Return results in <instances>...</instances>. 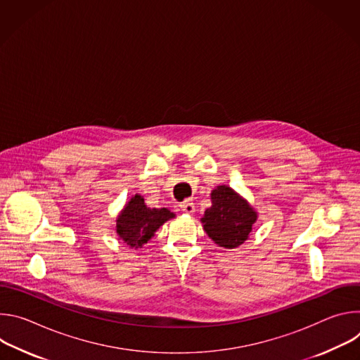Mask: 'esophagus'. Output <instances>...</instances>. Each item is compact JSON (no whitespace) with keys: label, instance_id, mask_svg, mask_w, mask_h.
<instances>
[{"label":"esophagus","instance_id":"34e87169","mask_svg":"<svg viewBox=\"0 0 360 360\" xmlns=\"http://www.w3.org/2000/svg\"><path fill=\"white\" fill-rule=\"evenodd\" d=\"M179 207L182 210V212H185V214H193L195 212V205H193L192 200H185L179 205Z\"/></svg>","mask_w":360,"mask_h":360}]
</instances>
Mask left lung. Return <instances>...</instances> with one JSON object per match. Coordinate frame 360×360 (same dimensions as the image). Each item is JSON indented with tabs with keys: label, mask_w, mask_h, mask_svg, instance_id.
Instances as JSON below:
<instances>
[{
	"label": "left lung",
	"mask_w": 360,
	"mask_h": 360,
	"mask_svg": "<svg viewBox=\"0 0 360 360\" xmlns=\"http://www.w3.org/2000/svg\"><path fill=\"white\" fill-rule=\"evenodd\" d=\"M212 207L205 211L203 229L210 238L224 248H236L243 243L256 222V212L229 186L212 191Z\"/></svg>",
	"instance_id": "8db88e82"
}]
</instances>
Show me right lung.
Listing matches in <instances>:
<instances>
[{"label":"right lung","mask_w":360,"mask_h":360,"mask_svg":"<svg viewBox=\"0 0 360 360\" xmlns=\"http://www.w3.org/2000/svg\"><path fill=\"white\" fill-rule=\"evenodd\" d=\"M174 217L167 208H148L143 198L135 195L117 219V233L131 248H139L153 236V232L165 221Z\"/></svg>","instance_id":"right-lung-1"}]
</instances>
